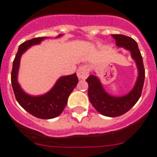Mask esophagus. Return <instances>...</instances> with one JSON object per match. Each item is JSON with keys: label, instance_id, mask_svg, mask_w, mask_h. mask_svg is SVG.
Wrapping results in <instances>:
<instances>
[{"label": "esophagus", "instance_id": "1", "mask_svg": "<svg viewBox=\"0 0 157 157\" xmlns=\"http://www.w3.org/2000/svg\"><path fill=\"white\" fill-rule=\"evenodd\" d=\"M76 74H77L78 78L85 80V79H86L88 77L89 74H90V68H89V67L86 66V65L81 66L78 69H77Z\"/></svg>", "mask_w": 157, "mask_h": 157}]
</instances>
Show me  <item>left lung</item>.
<instances>
[{
	"mask_svg": "<svg viewBox=\"0 0 157 157\" xmlns=\"http://www.w3.org/2000/svg\"><path fill=\"white\" fill-rule=\"evenodd\" d=\"M112 37L116 40L117 46L125 48L131 52L133 59L136 62L139 69V77L135 86L127 95L113 97L105 92L100 81L95 76L90 75L86 79V81L89 85V98L93 107L103 116L116 117L126 113L139 99L144 87L145 69L138 44L133 38L121 34H114Z\"/></svg>",
	"mask_w": 157,
	"mask_h": 157,
	"instance_id": "left-lung-1",
	"label": "left lung"
}]
</instances>
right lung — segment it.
I'll use <instances>...</instances> for the list:
<instances>
[{
    "instance_id": "add662e5",
    "label": "right lung",
    "mask_w": 157,
    "mask_h": 157,
    "mask_svg": "<svg viewBox=\"0 0 157 157\" xmlns=\"http://www.w3.org/2000/svg\"><path fill=\"white\" fill-rule=\"evenodd\" d=\"M61 36V35H59ZM45 37H36L22 43L18 47L13 62L11 71V84L16 100L28 112L40 119H52L61 114L67 103L70 94L78 83L76 74L62 76L50 92L44 95L33 97L25 94L17 81L21 55L32 45L39 44Z\"/></svg>"
}]
</instances>
